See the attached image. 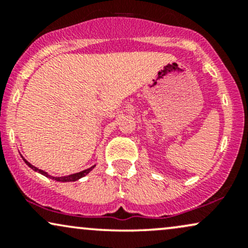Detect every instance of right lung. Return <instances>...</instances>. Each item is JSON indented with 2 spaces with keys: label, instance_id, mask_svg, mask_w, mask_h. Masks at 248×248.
Listing matches in <instances>:
<instances>
[{
  "label": "right lung",
  "instance_id": "add662e5",
  "mask_svg": "<svg viewBox=\"0 0 248 248\" xmlns=\"http://www.w3.org/2000/svg\"><path fill=\"white\" fill-rule=\"evenodd\" d=\"M25 161V160H24ZM25 163L28 164V166H29L31 169H33L35 170V171H38V172H41L42 175H44V176H46V177H49V178H51V179H55V181H58V182H71V181H77V179H79V178H81V177H84L85 175H87L88 172L91 171V170L93 169V168H94V166H93L92 168H90V169H86V170H84V171H80V172H78V173H73V175H70V176H64V177H53V176H50V175H47L46 172L45 171H43V170H41V169H38V168H36V167H33L32 164H30L29 162H27L25 161Z\"/></svg>",
  "mask_w": 248,
  "mask_h": 248
}]
</instances>
